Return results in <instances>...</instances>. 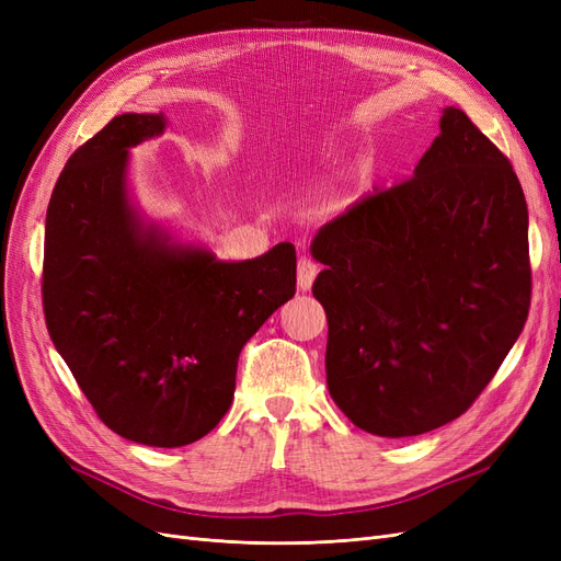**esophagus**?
<instances>
[{
	"label": "esophagus",
	"mask_w": 561,
	"mask_h": 561,
	"mask_svg": "<svg viewBox=\"0 0 561 561\" xmlns=\"http://www.w3.org/2000/svg\"><path fill=\"white\" fill-rule=\"evenodd\" d=\"M316 276H318V264L309 257H301L297 264V283L301 290H311Z\"/></svg>",
	"instance_id": "1"
}]
</instances>
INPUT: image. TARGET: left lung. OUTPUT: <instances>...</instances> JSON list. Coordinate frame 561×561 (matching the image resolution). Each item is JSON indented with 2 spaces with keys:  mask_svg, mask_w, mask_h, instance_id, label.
<instances>
[{
  "mask_svg": "<svg viewBox=\"0 0 561 561\" xmlns=\"http://www.w3.org/2000/svg\"><path fill=\"white\" fill-rule=\"evenodd\" d=\"M325 264L330 396L355 426L410 437L461 416L531 307L529 210L511 161L445 110L412 178L375 190L311 243Z\"/></svg>",
  "mask_w": 561,
  "mask_h": 561,
  "instance_id": "1",
  "label": "left lung"
}]
</instances>
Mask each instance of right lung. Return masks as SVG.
Masks as SVG:
<instances>
[{
    "label": "right lung",
    "mask_w": 561,
    "mask_h": 561,
    "mask_svg": "<svg viewBox=\"0 0 561 561\" xmlns=\"http://www.w3.org/2000/svg\"><path fill=\"white\" fill-rule=\"evenodd\" d=\"M163 114H122L62 168L46 210L44 318L98 419L133 443L184 447L227 414L248 339L297 285V252L219 262L140 229L126 154Z\"/></svg>",
    "instance_id": "add662e5"
}]
</instances>
